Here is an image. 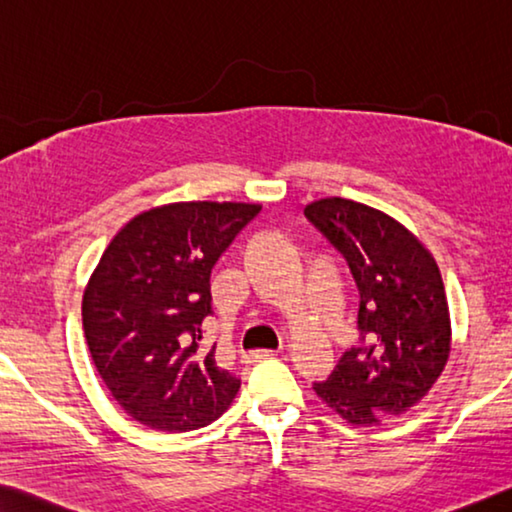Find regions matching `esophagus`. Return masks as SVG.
I'll return each instance as SVG.
<instances>
[{
	"mask_svg": "<svg viewBox=\"0 0 512 512\" xmlns=\"http://www.w3.org/2000/svg\"><path fill=\"white\" fill-rule=\"evenodd\" d=\"M275 351H250V353H243L241 355V362H246V364H255V362H262V360H271V358H275Z\"/></svg>",
	"mask_w": 512,
	"mask_h": 512,
	"instance_id": "1",
	"label": "esophagus"
}]
</instances>
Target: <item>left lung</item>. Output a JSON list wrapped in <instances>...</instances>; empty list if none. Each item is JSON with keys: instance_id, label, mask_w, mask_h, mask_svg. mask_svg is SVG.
<instances>
[{"instance_id": "1", "label": "left lung", "mask_w": 512, "mask_h": 512, "mask_svg": "<svg viewBox=\"0 0 512 512\" xmlns=\"http://www.w3.org/2000/svg\"><path fill=\"white\" fill-rule=\"evenodd\" d=\"M305 216L346 257L360 291L362 339L348 348L319 399L353 426H378L424 399L451 353V316L435 257L408 227L346 198L305 205Z\"/></svg>"}]
</instances>
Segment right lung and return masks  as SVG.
Here are the masks:
<instances>
[{
  "label": "right lung",
  "instance_id": "add662e5",
  "mask_svg": "<svg viewBox=\"0 0 512 512\" xmlns=\"http://www.w3.org/2000/svg\"><path fill=\"white\" fill-rule=\"evenodd\" d=\"M262 212L253 202H170L134 216L104 250L81 300L97 373L129 417L166 433L212 424L241 380L200 351L212 275Z\"/></svg>",
  "mask_w": 512,
  "mask_h": 512
}]
</instances>
